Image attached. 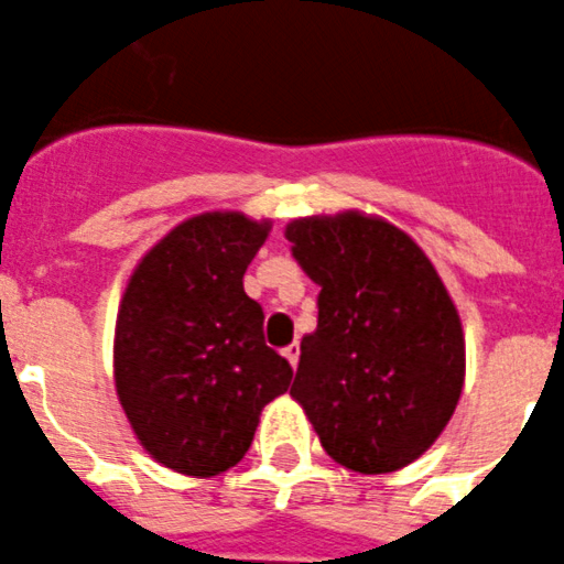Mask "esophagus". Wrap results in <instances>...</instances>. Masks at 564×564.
Instances as JSON below:
<instances>
[{"label":"esophagus","mask_w":564,"mask_h":564,"mask_svg":"<svg viewBox=\"0 0 564 564\" xmlns=\"http://www.w3.org/2000/svg\"><path fill=\"white\" fill-rule=\"evenodd\" d=\"M283 357L289 359V365H292V368H297V359H301V345L297 343L286 345V348H283Z\"/></svg>","instance_id":"esophagus-1"}]
</instances>
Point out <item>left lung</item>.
Here are the masks:
<instances>
[{
    "instance_id": "left-lung-1",
    "label": "left lung",
    "mask_w": 564,
    "mask_h": 564,
    "mask_svg": "<svg viewBox=\"0 0 564 564\" xmlns=\"http://www.w3.org/2000/svg\"><path fill=\"white\" fill-rule=\"evenodd\" d=\"M319 286L292 395L337 464L365 475L419 458L464 388V332L438 272L382 219L339 213L286 227Z\"/></svg>"
}]
</instances>
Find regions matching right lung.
<instances>
[{"instance_id": "add662e5", "label": "right lung", "mask_w": 564, "mask_h": 564, "mask_svg": "<svg viewBox=\"0 0 564 564\" xmlns=\"http://www.w3.org/2000/svg\"><path fill=\"white\" fill-rule=\"evenodd\" d=\"M270 221L205 213L140 261L115 332V384L140 444L169 469L213 478L245 458L292 365L263 339L245 272Z\"/></svg>"}]
</instances>
